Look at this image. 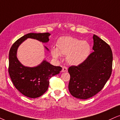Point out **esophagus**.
<instances>
[{"label":"esophagus","mask_w":120,"mask_h":120,"mask_svg":"<svg viewBox=\"0 0 120 120\" xmlns=\"http://www.w3.org/2000/svg\"><path fill=\"white\" fill-rule=\"evenodd\" d=\"M67 71H68L67 67H66V66H63L62 67V72H67Z\"/></svg>","instance_id":"34e87169"}]
</instances>
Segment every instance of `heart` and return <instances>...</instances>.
Segmentation results:
<instances>
[{
  "label": "heart",
  "mask_w": 120,
  "mask_h": 120,
  "mask_svg": "<svg viewBox=\"0 0 120 120\" xmlns=\"http://www.w3.org/2000/svg\"><path fill=\"white\" fill-rule=\"evenodd\" d=\"M90 52L91 46L87 41H81L70 37H64L58 40L57 49H52V54L57 58L60 54L67 56L66 60L69 64L78 65L86 60Z\"/></svg>",
  "instance_id": "heart-1"
}]
</instances>
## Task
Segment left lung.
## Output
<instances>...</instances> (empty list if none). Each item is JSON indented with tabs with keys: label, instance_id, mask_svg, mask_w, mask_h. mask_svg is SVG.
I'll return each mask as SVG.
<instances>
[{
	"label": "left lung",
	"instance_id": "obj_1",
	"mask_svg": "<svg viewBox=\"0 0 120 120\" xmlns=\"http://www.w3.org/2000/svg\"><path fill=\"white\" fill-rule=\"evenodd\" d=\"M94 52L83 62L69 67L70 80L68 89L76 98L86 100L101 91L110 78L112 70L113 56L107 43L94 35Z\"/></svg>",
	"mask_w": 120,
	"mask_h": 120
}]
</instances>
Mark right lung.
I'll list each match as a JSON object with an SVG mask.
<instances>
[{"mask_svg":"<svg viewBox=\"0 0 120 120\" xmlns=\"http://www.w3.org/2000/svg\"><path fill=\"white\" fill-rule=\"evenodd\" d=\"M49 33H28L15 41L10 48L8 68L10 77L15 87L29 98H37L43 94L48 90L50 78L60 73L62 68L53 66L45 60L35 67H25L18 60L17 49L27 38L46 43L49 41Z\"/></svg>","mask_w":120,"mask_h":120,"instance_id":"add662e5","label":"right lung"}]
</instances>
